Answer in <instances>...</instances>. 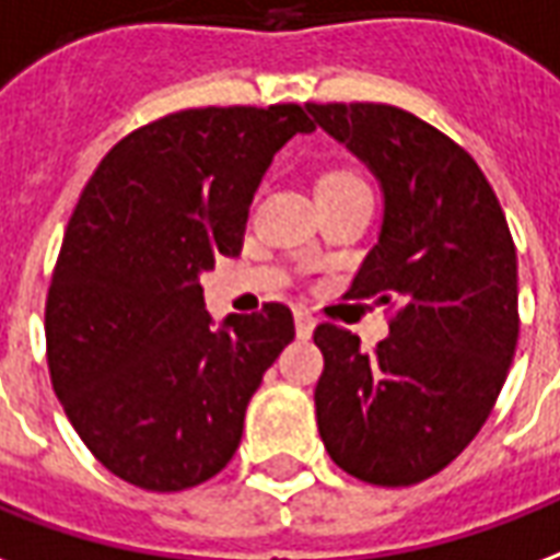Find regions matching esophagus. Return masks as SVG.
Instances as JSON below:
<instances>
[{"label":"esophagus","instance_id":"34e87169","mask_svg":"<svg viewBox=\"0 0 560 560\" xmlns=\"http://www.w3.org/2000/svg\"><path fill=\"white\" fill-rule=\"evenodd\" d=\"M313 328H316V319H313V316H310L304 307H295V334L298 337H301V340H307L310 334H313Z\"/></svg>","mask_w":560,"mask_h":560}]
</instances>
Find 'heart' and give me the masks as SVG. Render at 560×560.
Masks as SVG:
<instances>
[{
  "instance_id": "obj_1",
  "label": "heart",
  "mask_w": 560,
  "mask_h": 560,
  "mask_svg": "<svg viewBox=\"0 0 560 560\" xmlns=\"http://www.w3.org/2000/svg\"><path fill=\"white\" fill-rule=\"evenodd\" d=\"M354 175L346 173V170H334V173H325L319 178V185H337V182H352Z\"/></svg>"
}]
</instances>
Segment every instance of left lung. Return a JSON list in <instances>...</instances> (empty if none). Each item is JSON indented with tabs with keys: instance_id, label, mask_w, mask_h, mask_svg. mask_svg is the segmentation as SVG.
I'll return each instance as SVG.
<instances>
[{
	"instance_id": "8db88e82",
	"label": "left lung",
	"mask_w": 560,
	"mask_h": 560,
	"mask_svg": "<svg viewBox=\"0 0 560 560\" xmlns=\"http://www.w3.org/2000/svg\"><path fill=\"white\" fill-rule=\"evenodd\" d=\"M366 163L385 211L349 295L397 304L373 354L319 325L316 423L342 471L411 487L468 447L495 406L520 340L516 247L495 190L451 137L387 104H307Z\"/></svg>"
}]
</instances>
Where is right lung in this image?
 I'll use <instances>...</instances> for the list:
<instances>
[{
	"instance_id": "right-lung-1",
	"label": "right lung",
	"mask_w": 560,
	"mask_h": 560,
	"mask_svg": "<svg viewBox=\"0 0 560 560\" xmlns=\"http://www.w3.org/2000/svg\"><path fill=\"white\" fill-rule=\"evenodd\" d=\"M307 107H206L158 118L89 178L52 271V390L95 459L151 492L230 463L247 402L295 337L283 304L206 313L199 275L238 256L253 194Z\"/></svg>"
}]
</instances>
